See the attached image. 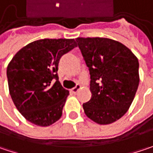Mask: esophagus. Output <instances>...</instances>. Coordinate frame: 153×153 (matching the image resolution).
<instances>
[{"label":"esophagus","instance_id":"1","mask_svg":"<svg viewBox=\"0 0 153 153\" xmlns=\"http://www.w3.org/2000/svg\"><path fill=\"white\" fill-rule=\"evenodd\" d=\"M79 89H80V85H79V84H77L76 86H75V87H74V88L71 90V92H72L73 94H76L77 92H78Z\"/></svg>","mask_w":153,"mask_h":153}]
</instances>
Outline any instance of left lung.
Returning a JSON list of instances; mask_svg holds the SVG:
<instances>
[{
  "mask_svg": "<svg viewBox=\"0 0 153 153\" xmlns=\"http://www.w3.org/2000/svg\"><path fill=\"white\" fill-rule=\"evenodd\" d=\"M90 73L91 100L85 115L100 125L120 120L128 111L139 83V60L128 48L107 38H77Z\"/></svg>",
  "mask_w": 153,
  "mask_h": 153,
  "instance_id": "obj_1",
  "label": "left lung"
}]
</instances>
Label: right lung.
<instances>
[{"label":"right lung","mask_w":153,"mask_h":153,"mask_svg":"<svg viewBox=\"0 0 153 153\" xmlns=\"http://www.w3.org/2000/svg\"><path fill=\"white\" fill-rule=\"evenodd\" d=\"M76 47L74 39L38 40L17 52L9 62V94L27 120L48 126L60 119L69 92L59 81V61Z\"/></svg>","instance_id":"1"}]
</instances>
